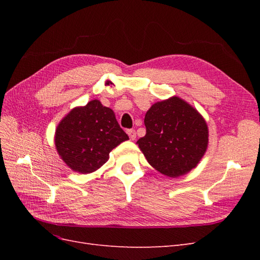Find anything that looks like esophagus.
<instances>
[{
  "label": "esophagus",
  "mask_w": 260,
  "mask_h": 260,
  "mask_svg": "<svg viewBox=\"0 0 260 260\" xmlns=\"http://www.w3.org/2000/svg\"><path fill=\"white\" fill-rule=\"evenodd\" d=\"M127 133H128V136H129V138H130V140H136V137H137V135H136V130H133V129H129V130H127Z\"/></svg>",
  "instance_id": "34e87169"
}]
</instances>
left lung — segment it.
<instances>
[{
    "instance_id": "obj_1",
    "label": "left lung",
    "mask_w": 260,
    "mask_h": 260,
    "mask_svg": "<svg viewBox=\"0 0 260 260\" xmlns=\"http://www.w3.org/2000/svg\"><path fill=\"white\" fill-rule=\"evenodd\" d=\"M144 124L146 135L137 144L148 164L165 176L177 178L187 174L206 152V121L177 96L155 103L147 111Z\"/></svg>"
}]
</instances>
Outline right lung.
<instances>
[{
  "mask_svg": "<svg viewBox=\"0 0 260 260\" xmlns=\"http://www.w3.org/2000/svg\"><path fill=\"white\" fill-rule=\"evenodd\" d=\"M129 140L111 108L98 100L76 107L57 125L55 145L67 166L90 174L107 161L109 152Z\"/></svg>",
  "mask_w": 260,
  "mask_h": 260,
  "instance_id": "obj_1",
  "label": "right lung"
}]
</instances>
